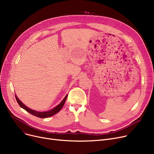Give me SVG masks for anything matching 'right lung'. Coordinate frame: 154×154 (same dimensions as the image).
Masks as SVG:
<instances>
[{"mask_svg": "<svg viewBox=\"0 0 154 154\" xmlns=\"http://www.w3.org/2000/svg\"><path fill=\"white\" fill-rule=\"evenodd\" d=\"M67 95H66V97H64V99L62 100V101L59 105H57L56 107H55L54 109H51V110L45 111V112H38V111L32 110V109L27 107L19 99V98L17 97L16 95H15V99H16V100H17V102L19 103L20 107H22V109H23L24 110H26L27 112L30 113V114H31L32 115L36 116L37 117H40V118H47V117H50L56 114L57 113H58L61 110V109L63 106L65 102H66V100L67 99Z\"/></svg>", "mask_w": 154, "mask_h": 154, "instance_id": "right-lung-1", "label": "right lung"}]
</instances>
